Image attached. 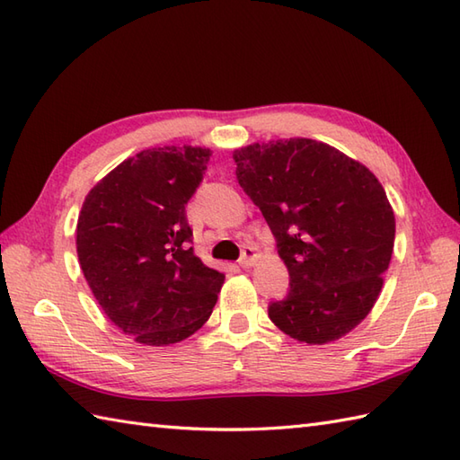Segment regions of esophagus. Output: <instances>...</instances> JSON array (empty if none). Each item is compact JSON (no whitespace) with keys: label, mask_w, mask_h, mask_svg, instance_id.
<instances>
[{"label":"esophagus","mask_w":460,"mask_h":460,"mask_svg":"<svg viewBox=\"0 0 460 460\" xmlns=\"http://www.w3.org/2000/svg\"><path fill=\"white\" fill-rule=\"evenodd\" d=\"M255 262H257V249H255V247H251V245L243 247L241 259H239V265H241L243 269H249V267L255 265Z\"/></svg>","instance_id":"obj_1"}]
</instances>
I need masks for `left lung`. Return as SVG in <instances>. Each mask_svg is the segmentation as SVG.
<instances>
[{"label":"left lung","mask_w":460,"mask_h":460,"mask_svg":"<svg viewBox=\"0 0 460 460\" xmlns=\"http://www.w3.org/2000/svg\"><path fill=\"white\" fill-rule=\"evenodd\" d=\"M233 160L290 275L269 318L310 346L346 336L374 308L392 261L395 215L384 185L364 164L310 138L251 144Z\"/></svg>","instance_id":"1"}]
</instances>
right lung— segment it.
I'll list each match as a JSON object with an SVG mask.
<instances>
[{"mask_svg": "<svg viewBox=\"0 0 460 460\" xmlns=\"http://www.w3.org/2000/svg\"><path fill=\"white\" fill-rule=\"evenodd\" d=\"M211 150L164 146L136 154L84 198L76 255L104 314L144 346L190 338L211 316L225 275L191 247L185 205Z\"/></svg>", "mask_w": 460, "mask_h": 460, "instance_id": "1", "label": "right lung"}]
</instances>
